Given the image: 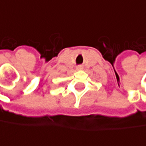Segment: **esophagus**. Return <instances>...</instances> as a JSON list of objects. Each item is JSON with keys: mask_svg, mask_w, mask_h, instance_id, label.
I'll list each match as a JSON object with an SVG mask.
<instances>
[{"mask_svg": "<svg viewBox=\"0 0 146 146\" xmlns=\"http://www.w3.org/2000/svg\"><path fill=\"white\" fill-rule=\"evenodd\" d=\"M77 69H78V70H81V69H83V67H82L81 66H79L77 67Z\"/></svg>", "mask_w": 146, "mask_h": 146, "instance_id": "34e87169", "label": "esophagus"}]
</instances>
